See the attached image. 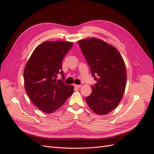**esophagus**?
I'll list each match as a JSON object with an SVG mask.
<instances>
[{"label":"esophagus","mask_w":154,"mask_h":154,"mask_svg":"<svg viewBox=\"0 0 154 154\" xmlns=\"http://www.w3.org/2000/svg\"><path fill=\"white\" fill-rule=\"evenodd\" d=\"M74 86L76 88H80L81 87V85H74Z\"/></svg>","instance_id":"34e87169"}]
</instances>
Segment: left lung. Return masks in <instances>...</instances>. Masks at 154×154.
<instances>
[{"mask_svg": "<svg viewBox=\"0 0 154 154\" xmlns=\"http://www.w3.org/2000/svg\"><path fill=\"white\" fill-rule=\"evenodd\" d=\"M89 65L96 83L85 97L90 109L97 114H106L122 100L127 82L123 60L118 51L105 42L95 38L78 42Z\"/></svg>", "mask_w": 154, "mask_h": 154, "instance_id": "left-lung-1", "label": "left lung"}]
</instances>
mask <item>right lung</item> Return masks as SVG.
Here are the masks:
<instances>
[{"label":"right lung","instance_id":"1","mask_svg":"<svg viewBox=\"0 0 154 154\" xmlns=\"http://www.w3.org/2000/svg\"><path fill=\"white\" fill-rule=\"evenodd\" d=\"M72 45L69 42H44L36 48L25 67L26 91L32 103L44 112L57 110L72 94L74 87L65 84L62 70V60ZM58 73L62 81L57 80Z\"/></svg>","mask_w":154,"mask_h":154}]
</instances>
